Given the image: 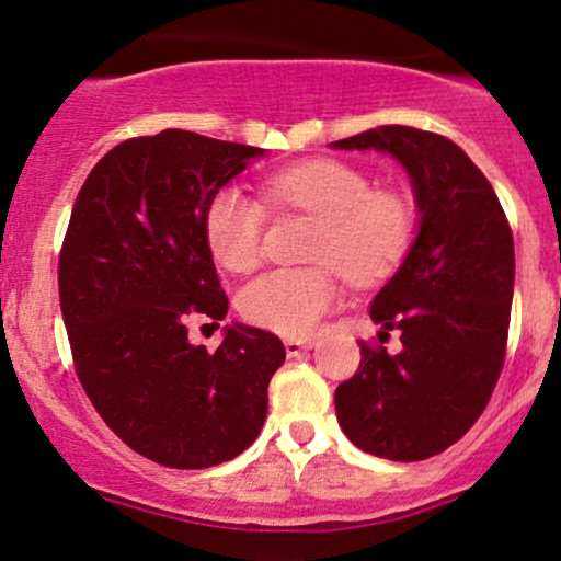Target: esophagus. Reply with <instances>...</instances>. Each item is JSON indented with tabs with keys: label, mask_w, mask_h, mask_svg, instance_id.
Listing matches in <instances>:
<instances>
[{
	"label": "esophagus",
	"mask_w": 561,
	"mask_h": 561,
	"mask_svg": "<svg viewBox=\"0 0 561 561\" xmlns=\"http://www.w3.org/2000/svg\"><path fill=\"white\" fill-rule=\"evenodd\" d=\"M311 347H313V340H295V337L285 340L287 356H300L302 351H311Z\"/></svg>",
	"instance_id": "esophagus-1"
}]
</instances>
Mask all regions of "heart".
Here are the masks:
<instances>
[{
	"label": "heart",
	"mask_w": 561,
	"mask_h": 561,
	"mask_svg": "<svg viewBox=\"0 0 561 561\" xmlns=\"http://www.w3.org/2000/svg\"><path fill=\"white\" fill-rule=\"evenodd\" d=\"M263 190L268 203L319 218L313 261L334 263L353 285L385 279L409 250L414 231L409 205L388 192H375L371 179L343 160H302L268 176ZM263 227V205L237 186L218 190L205 210L210 253L231 272H250L261 261ZM337 300L332 266L274 268L242 289L240 311L250 324L300 337Z\"/></svg>",
	"instance_id": "b5f03b06"
}]
</instances>
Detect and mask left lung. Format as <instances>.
Returning <instances> with one entry per match:
<instances>
[{
	"mask_svg": "<svg viewBox=\"0 0 561 561\" xmlns=\"http://www.w3.org/2000/svg\"><path fill=\"white\" fill-rule=\"evenodd\" d=\"M330 147L396 158L420 214L405 259L369 306L403 347L390 356L362 345L358 371L334 390L337 422L366 454L430 459L478 422L504 366L512 229L491 182L440 134L379 126Z\"/></svg>",
	"mask_w": 561,
	"mask_h": 561,
	"instance_id": "obj_1",
	"label": "left lung"
}]
</instances>
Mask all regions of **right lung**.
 <instances>
[{
	"label": "right lung",
	"mask_w": 561,
	"mask_h": 561,
	"mask_svg": "<svg viewBox=\"0 0 561 561\" xmlns=\"http://www.w3.org/2000/svg\"><path fill=\"white\" fill-rule=\"evenodd\" d=\"M266 150L165 128L113 147L83 182L60 253V308L89 401L126 446L173 469L240 456L285 364L276 334L231 321L216 351L186 319L229 311L205 210Z\"/></svg>",
	"instance_id": "1"
}]
</instances>
